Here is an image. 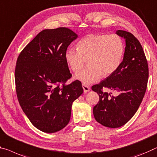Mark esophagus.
Segmentation results:
<instances>
[{
  "instance_id": "1",
  "label": "esophagus",
  "mask_w": 157,
  "mask_h": 157,
  "mask_svg": "<svg viewBox=\"0 0 157 157\" xmlns=\"http://www.w3.org/2000/svg\"><path fill=\"white\" fill-rule=\"evenodd\" d=\"M82 88L84 89V93H86V92H88L89 90H90V87H89L88 85H86V84H82Z\"/></svg>"
}]
</instances>
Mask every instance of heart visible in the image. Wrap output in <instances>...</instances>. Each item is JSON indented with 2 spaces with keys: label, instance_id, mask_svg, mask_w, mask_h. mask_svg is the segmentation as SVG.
I'll return each mask as SVG.
<instances>
[{
  "label": "heart",
  "instance_id": "obj_1",
  "mask_svg": "<svg viewBox=\"0 0 157 157\" xmlns=\"http://www.w3.org/2000/svg\"><path fill=\"white\" fill-rule=\"evenodd\" d=\"M124 44L117 34H91L77 44V49L68 48L65 59L69 68L78 71L88 60L87 68L79 71L75 78L84 84L95 82L102 75L108 77L119 68L122 61Z\"/></svg>",
  "mask_w": 157,
  "mask_h": 157
}]
</instances>
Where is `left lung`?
I'll list each match as a JSON object with an SVG mask.
<instances>
[{
	"label": "left lung",
	"instance_id": "8db88e82",
	"mask_svg": "<svg viewBox=\"0 0 157 157\" xmlns=\"http://www.w3.org/2000/svg\"><path fill=\"white\" fill-rule=\"evenodd\" d=\"M117 34L126 40L123 61L114 73L91 86L99 95L93 109L94 118L109 128L120 127L133 117L145 96L149 77L147 61L138 40L125 31L119 30ZM104 88L119 94L114 97L104 92Z\"/></svg>",
	"mask_w": 157,
	"mask_h": 157
}]
</instances>
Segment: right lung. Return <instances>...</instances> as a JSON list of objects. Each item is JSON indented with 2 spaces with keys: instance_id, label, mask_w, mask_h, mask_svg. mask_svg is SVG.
<instances>
[{
  "instance_id": "right-lung-1",
  "label": "right lung",
  "mask_w": 157,
  "mask_h": 157,
  "mask_svg": "<svg viewBox=\"0 0 157 157\" xmlns=\"http://www.w3.org/2000/svg\"><path fill=\"white\" fill-rule=\"evenodd\" d=\"M78 38L71 29L43 30L17 58L14 79L17 99L32 124L55 133L68 124L73 102L83 93L80 81L71 79L65 52Z\"/></svg>"
}]
</instances>
